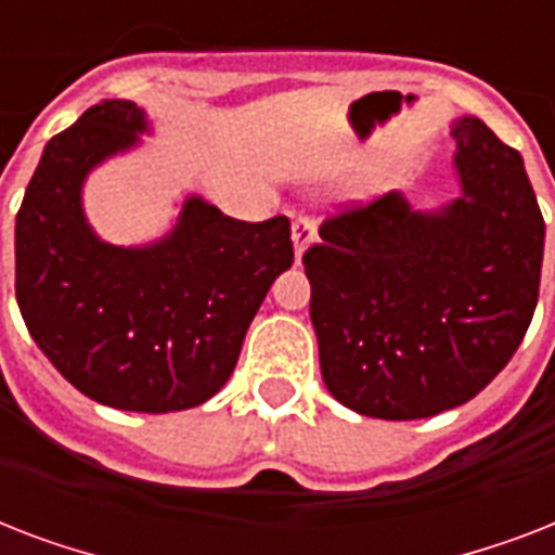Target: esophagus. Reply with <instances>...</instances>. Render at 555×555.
Returning a JSON list of instances; mask_svg holds the SVG:
<instances>
[{
  "label": "esophagus",
  "instance_id": "34e87169",
  "mask_svg": "<svg viewBox=\"0 0 555 555\" xmlns=\"http://www.w3.org/2000/svg\"><path fill=\"white\" fill-rule=\"evenodd\" d=\"M317 238V224H313L311 216H299L294 221V250H296V259L302 256L305 247Z\"/></svg>",
  "mask_w": 555,
  "mask_h": 555
}]
</instances>
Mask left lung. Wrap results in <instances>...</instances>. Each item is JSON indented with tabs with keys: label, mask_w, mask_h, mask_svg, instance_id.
I'll list each match as a JSON object with an SVG mask.
<instances>
[{
	"label": "left lung",
	"mask_w": 555,
	"mask_h": 555,
	"mask_svg": "<svg viewBox=\"0 0 555 555\" xmlns=\"http://www.w3.org/2000/svg\"><path fill=\"white\" fill-rule=\"evenodd\" d=\"M461 198L348 204L302 256L322 379L379 421L473 400L521 346L542 282L544 218L525 160L478 117L452 126Z\"/></svg>",
	"instance_id": "left-lung-1"
}]
</instances>
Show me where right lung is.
<instances>
[{"label": "right lung", "instance_id": "add662e5", "mask_svg": "<svg viewBox=\"0 0 555 555\" xmlns=\"http://www.w3.org/2000/svg\"><path fill=\"white\" fill-rule=\"evenodd\" d=\"M146 132L129 100H103L48 141L16 212V302L54 369L124 412H181L233 374L273 279L294 264L291 221L224 216L198 195L150 247L100 242L82 181Z\"/></svg>", "mask_w": 555, "mask_h": 555}]
</instances>
